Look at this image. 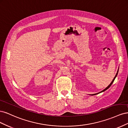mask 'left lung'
<instances>
[{
	"mask_svg": "<svg viewBox=\"0 0 128 128\" xmlns=\"http://www.w3.org/2000/svg\"><path fill=\"white\" fill-rule=\"evenodd\" d=\"M118 72H117V73H116V75H115V76L114 77V79L113 80H112V82L110 83V84L109 85V86H108L106 88H104V90H102V91H101V92H99V93H97V94H92V96L93 95H96V94H100V93H101V92H104V91H106V90H107V89L109 88L111 86H112V84H113V83L114 82V80H115V78H116V77L117 76V75H118Z\"/></svg>",
	"mask_w": 128,
	"mask_h": 128,
	"instance_id": "obj_1",
	"label": "left lung"
}]
</instances>
